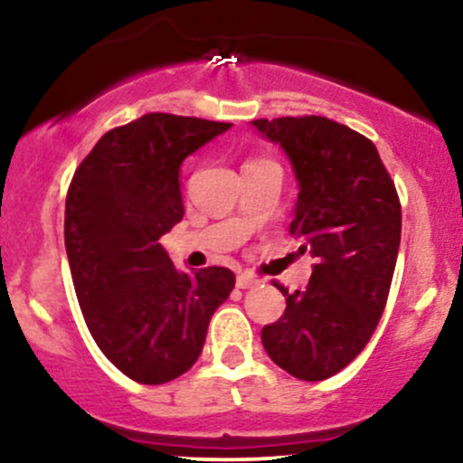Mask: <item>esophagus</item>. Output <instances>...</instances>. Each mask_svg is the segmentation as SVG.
Here are the masks:
<instances>
[{
  "mask_svg": "<svg viewBox=\"0 0 463 463\" xmlns=\"http://www.w3.org/2000/svg\"><path fill=\"white\" fill-rule=\"evenodd\" d=\"M254 285H259V280L254 279V276H250V274H239L237 276L239 289H250V287H254Z\"/></svg>",
  "mask_w": 463,
  "mask_h": 463,
  "instance_id": "34e87169",
  "label": "esophagus"
}]
</instances>
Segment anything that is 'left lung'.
I'll return each mask as SVG.
<instances>
[{"instance_id": "8db88e82", "label": "left lung", "mask_w": 463, "mask_h": 463, "mask_svg": "<svg viewBox=\"0 0 463 463\" xmlns=\"http://www.w3.org/2000/svg\"><path fill=\"white\" fill-rule=\"evenodd\" d=\"M298 180L289 235L316 259L305 291L279 285L285 313L261 331L265 353L302 381L346 368L385 309L401 246V202L374 143L326 117L254 119Z\"/></svg>"}]
</instances>
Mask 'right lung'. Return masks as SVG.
I'll return each instance as SVG.
<instances>
[{"mask_svg": "<svg viewBox=\"0 0 463 463\" xmlns=\"http://www.w3.org/2000/svg\"><path fill=\"white\" fill-rule=\"evenodd\" d=\"M228 128L147 113L106 132L69 184L65 248L80 309L99 350L137 383L184 374L235 287L228 268L178 272L158 243L184 215L180 165Z\"/></svg>", "mask_w": 463, "mask_h": 463, "instance_id": "right-lung-1", "label": "right lung"}]
</instances>
